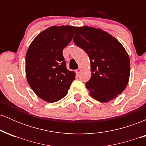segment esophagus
<instances>
[{"mask_svg": "<svg viewBox=\"0 0 146 146\" xmlns=\"http://www.w3.org/2000/svg\"><path fill=\"white\" fill-rule=\"evenodd\" d=\"M75 73H77V74H79V73H80V72H81V68H78V69H76L75 70Z\"/></svg>", "mask_w": 146, "mask_h": 146, "instance_id": "obj_1", "label": "esophagus"}]
</instances>
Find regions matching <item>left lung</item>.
I'll return each instance as SVG.
<instances>
[{
  "label": "left lung",
  "instance_id": "obj_1",
  "mask_svg": "<svg viewBox=\"0 0 146 146\" xmlns=\"http://www.w3.org/2000/svg\"><path fill=\"white\" fill-rule=\"evenodd\" d=\"M73 42L90 58L92 75L86 87L90 96L108 102L121 94L130 72L129 56L121 43L106 31L88 26L76 28Z\"/></svg>",
  "mask_w": 146,
  "mask_h": 146
}]
</instances>
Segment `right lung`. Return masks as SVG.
Wrapping results in <instances>:
<instances>
[{
	"label": "right lung",
	"instance_id": "add662e5",
	"mask_svg": "<svg viewBox=\"0 0 146 146\" xmlns=\"http://www.w3.org/2000/svg\"><path fill=\"white\" fill-rule=\"evenodd\" d=\"M73 26H53L36 37L26 54V76L34 93L53 103L64 98L75 73L66 68L63 49L71 42Z\"/></svg>",
	"mask_w": 146,
	"mask_h": 146
}]
</instances>
